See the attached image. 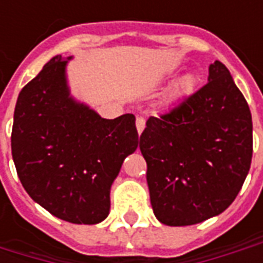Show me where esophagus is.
I'll return each mask as SVG.
<instances>
[{
	"instance_id": "obj_1",
	"label": "esophagus",
	"mask_w": 263,
	"mask_h": 263,
	"mask_svg": "<svg viewBox=\"0 0 263 263\" xmlns=\"http://www.w3.org/2000/svg\"><path fill=\"white\" fill-rule=\"evenodd\" d=\"M135 124H137L138 134H142V131L145 129V120H143L142 117H138L137 121H135Z\"/></svg>"
}]
</instances>
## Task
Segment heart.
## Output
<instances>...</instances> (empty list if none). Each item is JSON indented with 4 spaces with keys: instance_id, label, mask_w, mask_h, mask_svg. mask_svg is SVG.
Returning <instances> with one entry per match:
<instances>
[{
    "instance_id": "1",
    "label": "heart",
    "mask_w": 263,
    "mask_h": 263,
    "mask_svg": "<svg viewBox=\"0 0 263 263\" xmlns=\"http://www.w3.org/2000/svg\"><path fill=\"white\" fill-rule=\"evenodd\" d=\"M197 86V77L192 71L184 73L180 77H177L176 80L173 81V84L169 87V90L166 91V96L163 98V103L172 104L190 96L194 91V88Z\"/></svg>"
}]
</instances>
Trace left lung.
I'll list each match as a JSON object with an SVG mask.
<instances>
[{"label": "left lung", "mask_w": 263, "mask_h": 263, "mask_svg": "<svg viewBox=\"0 0 263 263\" xmlns=\"http://www.w3.org/2000/svg\"><path fill=\"white\" fill-rule=\"evenodd\" d=\"M139 149L162 224L193 226L228 209L251 167L252 117L226 66L215 60L205 86L167 114L151 117Z\"/></svg>", "instance_id": "left-lung-1"}]
</instances>
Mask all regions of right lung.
<instances>
[{
  "label": "right lung",
  "instance_id": "add662e5",
  "mask_svg": "<svg viewBox=\"0 0 263 263\" xmlns=\"http://www.w3.org/2000/svg\"><path fill=\"white\" fill-rule=\"evenodd\" d=\"M54 56L21 90L11 148L26 193L60 220L98 224L122 162L138 148L135 117L105 120L70 96L66 67Z\"/></svg>",
  "mask_w": 263,
  "mask_h": 263
}]
</instances>
